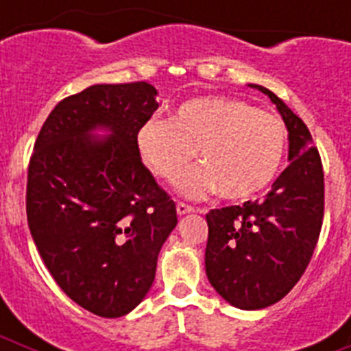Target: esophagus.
I'll return each mask as SVG.
<instances>
[{"instance_id": "34e87169", "label": "esophagus", "mask_w": 351, "mask_h": 351, "mask_svg": "<svg viewBox=\"0 0 351 351\" xmlns=\"http://www.w3.org/2000/svg\"><path fill=\"white\" fill-rule=\"evenodd\" d=\"M176 209H178V214H179V216H182V214L193 213L195 207L188 206V204H184V202H178V206H176Z\"/></svg>"}]
</instances>
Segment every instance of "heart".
<instances>
[{
    "mask_svg": "<svg viewBox=\"0 0 351 351\" xmlns=\"http://www.w3.org/2000/svg\"><path fill=\"white\" fill-rule=\"evenodd\" d=\"M141 160L156 178L172 181L199 151L203 160L178 178V191L202 198L219 190L246 200L276 178L287 147L278 116L228 96H202L179 105L170 119L151 117L135 135Z\"/></svg>",
    "mask_w": 351,
    "mask_h": 351,
    "instance_id": "b5f03b06",
    "label": "heart"
}]
</instances>
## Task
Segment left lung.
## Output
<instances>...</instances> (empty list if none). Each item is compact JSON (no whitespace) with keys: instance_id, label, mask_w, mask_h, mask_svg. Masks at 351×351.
I'll use <instances>...</instances> for the list:
<instances>
[{"instance_id":"1","label":"left lung","mask_w":351,"mask_h":351,"mask_svg":"<svg viewBox=\"0 0 351 351\" xmlns=\"http://www.w3.org/2000/svg\"><path fill=\"white\" fill-rule=\"evenodd\" d=\"M288 128L290 165L262 200L206 214V272L219 295L241 309L283 299L309 265L324 223L325 184L311 133L283 100L263 86Z\"/></svg>"}]
</instances>
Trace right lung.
<instances>
[{
	"label": "right lung",
	"mask_w": 351,
	"mask_h": 351,
	"mask_svg": "<svg viewBox=\"0 0 351 351\" xmlns=\"http://www.w3.org/2000/svg\"><path fill=\"white\" fill-rule=\"evenodd\" d=\"M156 95L151 84L128 82L66 96L43 123L27 167V225L45 267L73 302L104 318L142 302L178 225L176 204L135 144ZM96 125L113 135L91 141Z\"/></svg>",
	"instance_id": "add662e5"
}]
</instances>
